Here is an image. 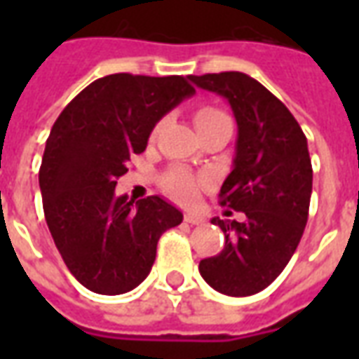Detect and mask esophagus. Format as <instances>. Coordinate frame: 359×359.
Returning <instances> with one entry per match:
<instances>
[{
    "label": "esophagus",
    "mask_w": 359,
    "mask_h": 359,
    "mask_svg": "<svg viewBox=\"0 0 359 359\" xmlns=\"http://www.w3.org/2000/svg\"><path fill=\"white\" fill-rule=\"evenodd\" d=\"M184 221H187L188 225H202L203 217L202 215H198V213H187V215H184Z\"/></svg>",
    "instance_id": "esophagus-1"
}]
</instances>
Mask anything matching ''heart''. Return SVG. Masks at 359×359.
Returning <instances> with one entry per match:
<instances>
[{"mask_svg":"<svg viewBox=\"0 0 359 359\" xmlns=\"http://www.w3.org/2000/svg\"><path fill=\"white\" fill-rule=\"evenodd\" d=\"M221 118H229L226 113L215 107H200L194 113V125L196 128L203 125H210ZM161 187L167 194L171 196L172 200H177L180 203L194 202L198 196V188H200V180L196 179L192 172H188L187 169H171L169 172H165L161 179Z\"/></svg>","mask_w":359,"mask_h":359,"instance_id":"b5f03b06","label":"heart"}]
</instances>
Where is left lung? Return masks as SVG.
I'll list each match as a JSON object with an SVG mask.
<instances>
[{"label": "left lung", "mask_w": 359, "mask_h": 359, "mask_svg": "<svg viewBox=\"0 0 359 359\" xmlns=\"http://www.w3.org/2000/svg\"><path fill=\"white\" fill-rule=\"evenodd\" d=\"M188 79L231 103L238 125L236 156L219 198L221 205L246 215L242 223L211 219L225 233V244L217 256L200 262V275L217 292L252 296L283 273L308 223L313 179L308 140L285 103L248 74Z\"/></svg>", "instance_id": "8db88e82"}]
</instances>
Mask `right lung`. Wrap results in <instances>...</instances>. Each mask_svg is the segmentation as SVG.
I'll use <instances>...</instances> for the list:
<instances>
[{
    "label": "right lung",
    "instance_id": "right-lung-1",
    "mask_svg": "<svg viewBox=\"0 0 359 359\" xmlns=\"http://www.w3.org/2000/svg\"><path fill=\"white\" fill-rule=\"evenodd\" d=\"M196 90L184 76L117 73L61 111L40 167L43 215L74 278L95 294H125L148 277L159 236L182 213L159 196L115 194L157 121Z\"/></svg>",
    "mask_w": 359,
    "mask_h": 359
}]
</instances>
